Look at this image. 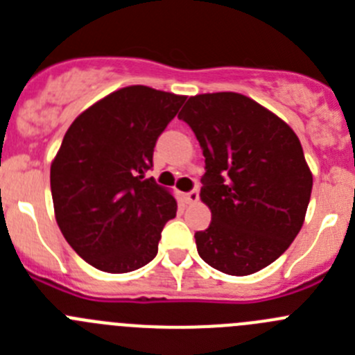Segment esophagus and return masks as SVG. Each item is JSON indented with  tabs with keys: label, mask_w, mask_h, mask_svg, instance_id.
<instances>
[{
	"label": "esophagus",
	"mask_w": 355,
	"mask_h": 355,
	"mask_svg": "<svg viewBox=\"0 0 355 355\" xmlns=\"http://www.w3.org/2000/svg\"><path fill=\"white\" fill-rule=\"evenodd\" d=\"M184 200H187V205H196L197 200H199V190L197 188H193V190H190V192L184 193Z\"/></svg>",
	"instance_id": "1"
}]
</instances>
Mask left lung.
I'll use <instances>...</instances> for the list:
<instances>
[{"mask_svg":"<svg viewBox=\"0 0 355 355\" xmlns=\"http://www.w3.org/2000/svg\"><path fill=\"white\" fill-rule=\"evenodd\" d=\"M205 155L200 199L211 224L197 252L229 275L261 270L291 245L313 188L299 137L286 122L236 92L190 97L178 115Z\"/></svg>","mask_w":355,"mask_h":355,"instance_id":"8db88e82","label":"left lung"}]
</instances>
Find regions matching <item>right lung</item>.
Wrapping results in <instances>:
<instances>
[{"label":"right lung","instance_id":"add662e5","mask_svg":"<svg viewBox=\"0 0 355 355\" xmlns=\"http://www.w3.org/2000/svg\"><path fill=\"white\" fill-rule=\"evenodd\" d=\"M184 96L133 85L87 108L51 163V196L62 234L80 258L126 274L158 254L178 202L146 172L156 140Z\"/></svg>","mask_w":355,"mask_h":355}]
</instances>
